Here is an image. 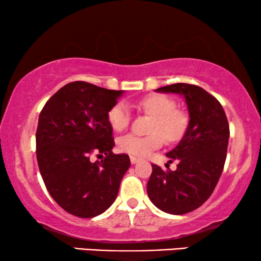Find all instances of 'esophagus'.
I'll use <instances>...</instances> for the list:
<instances>
[{
    "label": "esophagus",
    "mask_w": 261,
    "mask_h": 261,
    "mask_svg": "<svg viewBox=\"0 0 261 261\" xmlns=\"http://www.w3.org/2000/svg\"><path fill=\"white\" fill-rule=\"evenodd\" d=\"M130 161H131V163H133V164H136L137 162H139L140 160H139V158L134 157V155H131V157H130Z\"/></svg>",
    "instance_id": "obj_1"
}]
</instances>
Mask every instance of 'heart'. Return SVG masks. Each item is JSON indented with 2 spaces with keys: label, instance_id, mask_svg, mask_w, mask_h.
Listing matches in <instances>:
<instances>
[{
  "label": "heart",
  "instance_id": "b5f03b06",
  "mask_svg": "<svg viewBox=\"0 0 261 261\" xmlns=\"http://www.w3.org/2000/svg\"><path fill=\"white\" fill-rule=\"evenodd\" d=\"M140 108L154 118L149 136H139L127 134L119 140L121 151L133 155L148 154L153 149L161 147L163 143L162 133L167 140L174 141L179 139L185 126V119L181 113L175 110V101L163 94H152L140 101ZM131 113L125 103L114 104L108 113V121L114 131H122L128 126ZM158 132H161L158 134Z\"/></svg>",
  "mask_w": 261,
  "mask_h": 261
}]
</instances>
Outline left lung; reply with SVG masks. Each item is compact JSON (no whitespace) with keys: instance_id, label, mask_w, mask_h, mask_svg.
<instances>
[{"instance_id":"1","label":"left lung","mask_w":261,"mask_h":261,"mask_svg":"<svg viewBox=\"0 0 261 261\" xmlns=\"http://www.w3.org/2000/svg\"><path fill=\"white\" fill-rule=\"evenodd\" d=\"M155 92L181 95L189 124L182 139L167 153L178 162L176 169L164 172L152 164L147 194L162 211L184 215L200 207L216 188L226 162L228 120L220 101L199 86L175 83Z\"/></svg>"}]
</instances>
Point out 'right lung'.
I'll return each mask as SVG.
<instances>
[{
  "label": "right lung",
  "mask_w": 261,
  "mask_h": 261,
  "mask_svg": "<svg viewBox=\"0 0 261 261\" xmlns=\"http://www.w3.org/2000/svg\"><path fill=\"white\" fill-rule=\"evenodd\" d=\"M124 91H112L76 81L60 88L39 115L37 160L51 197L68 214L95 217L112 206L122 176L130 167L127 154H114L108 113ZM106 154L100 162L92 154Z\"/></svg>",
  "instance_id": "obj_1"
}]
</instances>
